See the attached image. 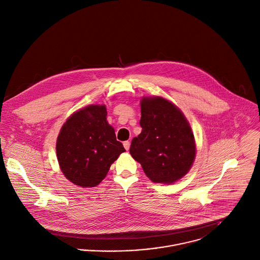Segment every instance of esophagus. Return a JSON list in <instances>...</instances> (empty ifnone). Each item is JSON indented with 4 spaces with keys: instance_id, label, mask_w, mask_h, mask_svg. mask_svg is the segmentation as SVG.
Masks as SVG:
<instances>
[{
    "instance_id": "34e87169",
    "label": "esophagus",
    "mask_w": 260,
    "mask_h": 260,
    "mask_svg": "<svg viewBox=\"0 0 260 260\" xmlns=\"http://www.w3.org/2000/svg\"><path fill=\"white\" fill-rule=\"evenodd\" d=\"M123 145H124V147H125L126 150H129V148H130V142H129V141H124Z\"/></svg>"
}]
</instances>
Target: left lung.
<instances>
[{"label": "left lung", "mask_w": 260, "mask_h": 260, "mask_svg": "<svg viewBox=\"0 0 260 260\" xmlns=\"http://www.w3.org/2000/svg\"><path fill=\"white\" fill-rule=\"evenodd\" d=\"M141 133L131 142L130 154L154 183L173 184L191 169L196 143L183 112L165 98L142 96Z\"/></svg>", "instance_id": "1"}]
</instances>
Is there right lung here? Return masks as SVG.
Masks as SVG:
<instances>
[{"mask_svg": "<svg viewBox=\"0 0 260 260\" xmlns=\"http://www.w3.org/2000/svg\"><path fill=\"white\" fill-rule=\"evenodd\" d=\"M105 105H89L74 112L63 124L56 152L63 175L82 188L98 186L112 164L125 150L107 121Z\"/></svg>", "mask_w": 260, "mask_h": 260, "instance_id": "add662e5", "label": "right lung"}]
</instances>
